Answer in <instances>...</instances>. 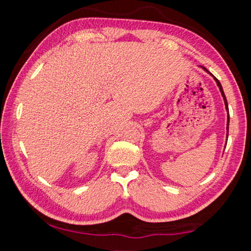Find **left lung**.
<instances>
[{
  "label": "left lung",
  "instance_id": "1",
  "mask_svg": "<svg viewBox=\"0 0 251 251\" xmlns=\"http://www.w3.org/2000/svg\"><path fill=\"white\" fill-rule=\"evenodd\" d=\"M202 69L205 70L206 72H208V71L205 69V67H202ZM210 74H211V73H210ZM211 75H212V74H211ZM212 76H214V75H212ZM214 78H215V80H216V83H217V85H218V87H219L220 92H222V95H223V97H224V100H225V105H226V108H227V110H228V104H227V100H226V96H225V94H224V90H223V87H222V84H220L219 80H218L217 78H216L215 76H214ZM228 126H229V117H228V123H227V133H228V128H229ZM227 136H228V134H227Z\"/></svg>",
  "mask_w": 251,
  "mask_h": 251
}]
</instances>
